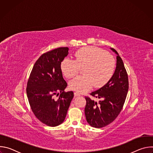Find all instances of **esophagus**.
Masks as SVG:
<instances>
[{"mask_svg": "<svg viewBox=\"0 0 153 153\" xmlns=\"http://www.w3.org/2000/svg\"><path fill=\"white\" fill-rule=\"evenodd\" d=\"M74 96H80V94H79V93H77V92H75V93H74Z\"/></svg>", "mask_w": 153, "mask_h": 153, "instance_id": "esophagus-1", "label": "esophagus"}]
</instances>
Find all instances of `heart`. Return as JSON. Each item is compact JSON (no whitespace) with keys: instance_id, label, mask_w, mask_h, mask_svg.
<instances>
[{"instance_id":"obj_1","label":"heart","mask_w":153,"mask_h":153,"mask_svg":"<svg viewBox=\"0 0 153 153\" xmlns=\"http://www.w3.org/2000/svg\"><path fill=\"white\" fill-rule=\"evenodd\" d=\"M76 60L65 58L60 63V70L65 77L71 78L84 68L83 74L69 83L70 88L78 93L89 91L93 86L100 88L110 80L115 68V60L112 56L95 47H86L75 53Z\"/></svg>"}]
</instances>
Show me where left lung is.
Here are the masks:
<instances>
[{
  "mask_svg": "<svg viewBox=\"0 0 153 153\" xmlns=\"http://www.w3.org/2000/svg\"><path fill=\"white\" fill-rule=\"evenodd\" d=\"M110 49L117 55L115 71L104 86L91 93L92 96L102 100L97 103L85 97L86 121L97 128L104 127L116 119L123 108L128 91V78L123 62L118 53L114 48Z\"/></svg>",
  "mask_w": 153,
  "mask_h": 153,
  "instance_id": "1",
  "label": "left lung"
}]
</instances>
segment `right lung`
Segmentation results:
<instances>
[{
    "mask_svg": "<svg viewBox=\"0 0 153 153\" xmlns=\"http://www.w3.org/2000/svg\"><path fill=\"white\" fill-rule=\"evenodd\" d=\"M68 50V47H60L43 54L34 63L27 83V94L33 113L50 126L63 123L74 97L73 91H64L67 83L60 70ZM59 92V98L55 100L54 96Z\"/></svg>",
    "mask_w": 153,
    "mask_h": 153,
    "instance_id": "add662e5",
    "label": "right lung"
}]
</instances>
